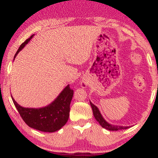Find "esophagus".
Segmentation results:
<instances>
[{
	"label": "esophagus",
	"instance_id": "34e87169",
	"mask_svg": "<svg viewBox=\"0 0 158 158\" xmlns=\"http://www.w3.org/2000/svg\"><path fill=\"white\" fill-rule=\"evenodd\" d=\"M87 85H88V84H87V82H85V81H81V86L82 87V88H86Z\"/></svg>",
	"mask_w": 158,
	"mask_h": 158
}]
</instances>
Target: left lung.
<instances>
[{
	"instance_id": "left-lung-1",
	"label": "left lung",
	"mask_w": 158,
	"mask_h": 158,
	"mask_svg": "<svg viewBox=\"0 0 158 158\" xmlns=\"http://www.w3.org/2000/svg\"><path fill=\"white\" fill-rule=\"evenodd\" d=\"M90 104L91 106L92 110H93V114L95 119H97L98 123L100 124V126L102 128H106L107 130H109V131H118V130H122V129H127V128H130L131 126H117V125H112L108 123L107 121L103 118V117L101 114L100 111H99V108L97 106H94V105L90 101Z\"/></svg>"
}]
</instances>
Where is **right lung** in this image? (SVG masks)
<instances>
[{"label":"right lung","mask_w":158,"mask_h":158,"mask_svg":"<svg viewBox=\"0 0 158 158\" xmlns=\"http://www.w3.org/2000/svg\"><path fill=\"white\" fill-rule=\"evenodd\" d=\"M33 35L30 36L20 46L14 56V59ZM73 96V90L70 89L68 85L53 102L43 108H24L18 104L12 97V99L21 118L27 126L41 131L55 132L61 129L68 122L70 115V105Z\"/></svg>","instance_id":"add662e5"}]
</instances>
